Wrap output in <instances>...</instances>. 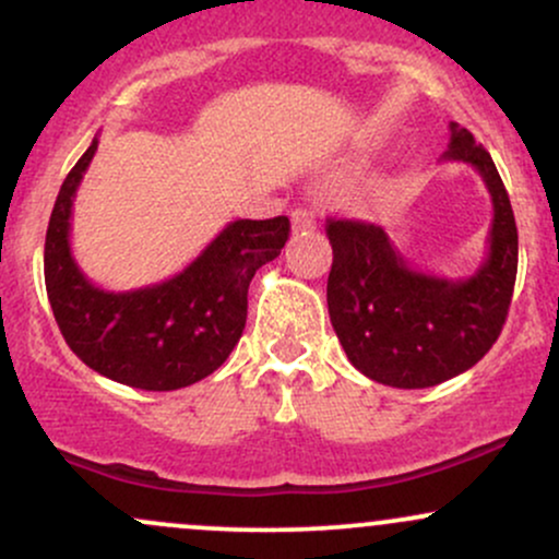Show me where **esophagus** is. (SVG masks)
Returning <instances> with one entry per match:
<instances>
[{"mask_svg": "<svg viewBox=\"0 0 559 559\" xmlns=\"http://www.w3.org/2000/svg\"><path fill=\"white\" fill-rule=\"evenodd\" d=\"M318 221L316 215H312V210H294L292 213V228L294 234H310V230H316Z\"/></svg>", "mask_w": 559, "mask_h": 559, "instance_id": "34e87169", "label": "esophagus"}]
</instances>
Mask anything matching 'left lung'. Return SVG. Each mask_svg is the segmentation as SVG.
Listing matches in <instances>:
<instances>
[{
	"instance_id": "8db88e82",
	"label": "left lung",
	"mask_w": 559,
	"mask_h": 559,
	"mask_svg": "<svg viewBox=\"0 0 559 559\" xmlns=\"http://www.w3.org/2000/svg\"><path fill=\"white\" fill-rule=\"evenodd\" d=\"M444 163L478 170L491 197L489 249L467 278L409 265L381 226L329 221V316L349 362L370 381L428 389L473 368L502 333L518 275V228L489 152L449 123Z\"/></svg>"
}]
</instances>
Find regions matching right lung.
Listing matches in <instances>:
<instances>
[{
    "label": "right lung",
    "instance_id": "1",
    "mask_svg": "<svg viewBox=\"0 0 559 559\" xmlns=\"http://www.w3.org/2000/svg\"><path fill=\"white\" fill-rule=\"evenodd\" d=\"M99 139L68 173L49 217L44 281L55 320L75 357L110 381L144 391L191 386L215 373L247 323V288L288 239V217L234 221L181 273L107 292L83 275L70 249V217Z\"/></svg>",
    "mask_w": 559,
    "mask_h": 559
}]
</instances>
